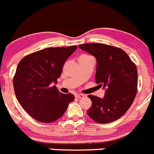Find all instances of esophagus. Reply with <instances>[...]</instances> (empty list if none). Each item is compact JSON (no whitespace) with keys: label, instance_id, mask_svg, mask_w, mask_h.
Segmentation results:
<instances>
[{"label":"esophagus","instance_id":"1","mask_svg":"<svg viewBox=\"0 0 154 154\" xmlns=\"http://www.w3.org/2000/svg\"><path fill=\"white\" fill-rule=\"evenodd\" d=\"M84 97H85V95H84V94H75V98H78V99L83 98Z\"/></svg>","mask_w":154,"mask_h":154}]
</instances>
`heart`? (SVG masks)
<instances>
[{
    "mask_svg": "<svg viewBox=\"0 0 154 154\" xmlns=\"http://www.w3.org/2000/svg\"><path fill=\"white\" fill-rule=\"evenodd\" d=\"M82 56H86V55H82Z\"/></svg>",
    "mask_w": 154,
    "mask_h": 154,
    "instance_id": "obj_1",
    "label": "heart"
}]
</instances>
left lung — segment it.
<instances>
[{"instance_id": "obj_1", "label": "left lung", "mask_w": 154, "mask_h": 154, "mask_svg": "<svg viewBox=\"0 0 154 154\" xmlns=\"http://www.w3.org/2000/svg\"><path fill=\"white\" fill-rule=\"evenodd\" d=\"M79 47L96 57V82L106 88L103 98L88 95L92 101L87 112L88 116L100 124L119 119L129 109L137 94L136 66L124 50L112 45L86 43Z\"/></svg>"}]
</instances>
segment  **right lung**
<instances>
[{"instance_id": "obj_1", "label": "right lung", "mask_w": 154, "mask_h": 154, "mask_svg": "<svg viewBox=\"0 0 154 154\" xmlns=\"http://www.w3.org/2000/svg\"><path fill=\"white\" fill-rule=\"evenodd\" d=\"M76 48L77 45L45 48L25 56L18 64L13 77L15 94L22 108L36 121H57L75 99L73 94L60 93L53 85Z\"/></svg>"}]
</instances>
